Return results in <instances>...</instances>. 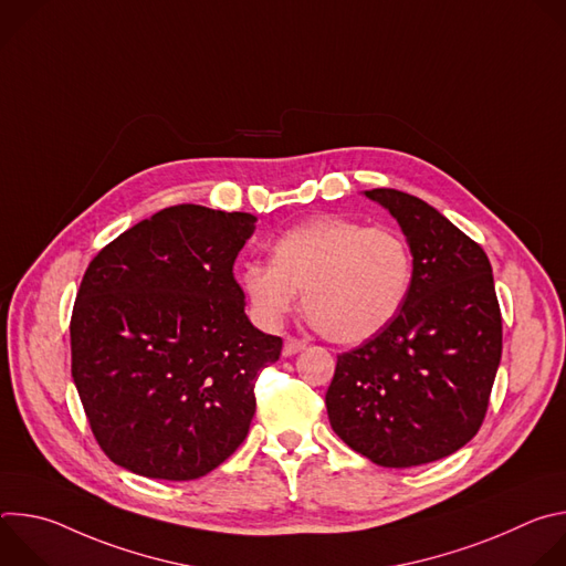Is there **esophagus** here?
<instances>
[{"label":"esophagus","instance_id":"34e87169","mask_svg":"<svg viewBox=\"0 0 566 566\" xmlns=\"http://www.w3.org/2000/svg\"><path fill=\"white\" fill-rule=\"evenodd\" d=\"M304 347H306V343L300 340V338H295V336H286V338H284V356H295V354H300Z\"/></svg>","mask_w":566,"mask_h":566}]
</instances>
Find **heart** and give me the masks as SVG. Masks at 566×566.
Returning a JSON list of instances; mask_svg holds the SVG:
<instances>
[{
  "instance_id": "obj_1",
  "label": "heart",
  "mask_w": 566,
  "mask_h": 566,
  "mask_svg": "<svg viewBox=\"0 0 566 566\" xmlns=\"http://www.w3.org/2000/svg\"><path fill=\"white\" fill-rule=\"evenodd\" d=\"M412 275L406 234L325 214L286 230L273 244V262L241 264L239 284L262 325H282L302 291L311 325L334 343L356 345L378 336L398 315Z\"/></svg>"
}]
</instances>
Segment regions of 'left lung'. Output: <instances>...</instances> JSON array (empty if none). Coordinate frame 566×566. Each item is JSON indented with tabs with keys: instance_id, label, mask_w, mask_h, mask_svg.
Returning <instances> with one entry per match:
<instances>
[{
	"instance_id": "left-lung-1",
	"label": "left lung",
	"mask_w": 566,
	"mask_h": 566,
	"mask_svg": "<svg viewBox=\"0 0 566 566\" xmlns=\"http://www.w3.org/2000/svg\"><path fill=\"white\" fill-rule=\"evenodd\" d=\"M406 232L415 275L398 315L338 356L325 402L334 432L385 468L463 448L486 419L502 358V311L483 249L408 192H365Z\"/></svg>"
}]
</instances>
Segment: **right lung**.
Here are the masks:
<instances>
[{
	"label": "right lung",
	"instance_id": "1",
	"mask_svg": "<svg viewBox=\"0 0 566 566\" xmlns=\"http://www.w3.org/2000/svg\"><path fill=\"white\" fill-rule=\"evenodd\" d=\"M255 221L181 203L90 262L69 325L71 376L116 465L199 479L247 439L260 371L282 354V338L251 325L232 275Z\"/></svg>",
	"mask_w": 566,
	"mask_h": 566
}]
</instances>
